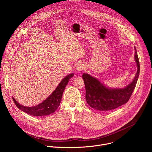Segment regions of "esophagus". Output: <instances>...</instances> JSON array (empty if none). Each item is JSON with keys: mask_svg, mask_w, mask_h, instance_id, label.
I'll use <instances>...</instances> for the list:
<instances>
[{"mask_svg": "<svg viewBox=\"0 0 152 152\" xmlns=\"http://www.w3.org/2000/svg\"><path fill=\"white\" fill-rule=\"evenodd\" d=\"M84 69H85V66H83V65H82V64H79V65H78L77 67V69L79 71H82Z\"/></svg>", "mask_w": 152, "mask_h": 152, "instance_id": "34e87169", "label": "esophagus"}]
</instances>
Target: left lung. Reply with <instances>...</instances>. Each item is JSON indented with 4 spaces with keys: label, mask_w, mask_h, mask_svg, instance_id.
I'll use <instances>...</instances> for the list:
<instances>
[{
    "label": "left lung",
    "mask_w": 152,
    "mask_h": 152,
    "mask_svg": "<svg viewBox=\"0 0 152 152\" xmlns=\"http://www.w3.org/2000/svg\"><path fill=\"white\" fill-rule=\"evenodd\" d=\"M135 58L138 67L136 76L132 83L123 89L107 88L99 80L88 74L82 75L86 90V101L91 107L107 112L116 109L129 101L135 89L140 74V62L135 48Z\"/></svg>",
    "instance_id": "1"
}]
</instances>
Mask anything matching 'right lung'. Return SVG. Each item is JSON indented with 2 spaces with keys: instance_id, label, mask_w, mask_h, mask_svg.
<instances>
[{
  "instance_id": "1",
  "label": "right lung",
  "mask_w": 152,
  "mask_h": 152,
  "mask_svg": "<svg viewBox=\"0 0 152 152\" xmlns=\"http://www.w3.org/2000/svg\"><path fill=\"white\" fill-rule=\"evenodd\" d=\"M74 74L71 73L64 77L55 90L52 94L45 100L44 102L39 103L37 106L34 107H26L19 104L13 97V101L15 105L22 111L34 116H46L50 115L57 110L58 107L60 104L63 92L65 88L67 85L70 79L73 76Z\"/></svg>"
}]
</instances>
